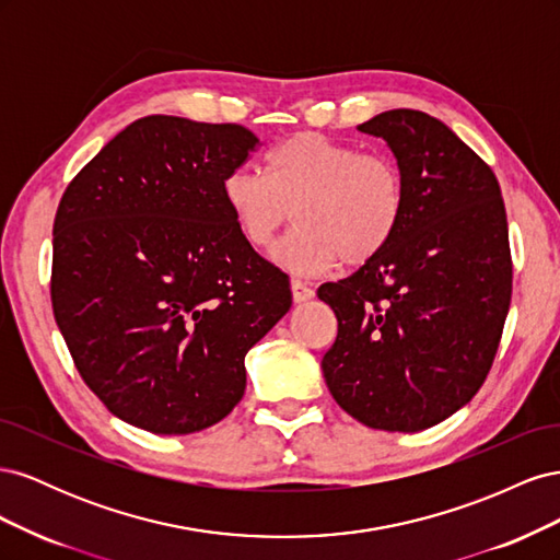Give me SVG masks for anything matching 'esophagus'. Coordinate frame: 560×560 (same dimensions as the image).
<instances>
[{
  "label": "esophagus",
  "mask_w": 560,
  "mask_h": 560,
  "mask_svg": "<svg viewBox=\"0 0 560 560\" xmlns=\"http://www.w3.org/2000/svg\"><path fill=\"white\" fill-rule=\"evenodd\" d=\"M292 296L296 303H303V301H311L315 296V292H313V287H308L306 282L292 280Z\"/></svg>",
  "instance_id": "1"
}]
</instances>
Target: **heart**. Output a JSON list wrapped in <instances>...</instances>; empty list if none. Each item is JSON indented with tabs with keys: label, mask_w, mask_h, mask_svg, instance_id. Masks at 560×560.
<instances>
[{
	"label": "heart",
	"mask_w": 560,
	"mask_h": 560,
	"mask_svg": "<svg viewBox=\"0 0 560 560\" xmlns=\"http://www.w3.org/2000/svg\"><path fill=\"white\" fill-rule=\"evenodd\" d=\"M222 194L241 235L257 249L273 245L296 219L276 259L299 276L329 273L341 261H374L393 243L406 206L393 159L362 154L319 132L282 140L266 156V175L247 167L229 173Z\"/></svg>",
	"instance_id": "1"
}]
</instances>
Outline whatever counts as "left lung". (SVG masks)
Wrapping results in <instances>:
<instances>
[{
  "label": "left lung",
  "instance_id": "obj_1",
  "mask_svg": "<svg viewBox=\"0 0 560 560\" xmlns=\"http://www.w3.org/2000/svg\"><path fill=\"white\" fill-rule=\"evenodd\" d=\"M358 130L395 154L406 206L383 254L317 290L338 319L322 374L362 425L420 432L460 411L495 360L512 301L506 212L493 171L439 118L389 109Z\"/></svg>",
  "mask_w": 560,
  "mask_h": 560
}]
</instances>
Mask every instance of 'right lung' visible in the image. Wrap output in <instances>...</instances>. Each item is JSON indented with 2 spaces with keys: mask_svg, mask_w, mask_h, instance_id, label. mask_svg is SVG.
I'll use <instances>...</instances> for the list:
<instances>
[{
  "mask_svg": "<svg viewBox=\"0 0 560 560\" xmlns=\"http://www.w3.org/2000/svg\"><path fill=\"white\" fill-rule=\"evenodd\" d=\"M259 144L238 124L144 116L67 186L54 224V315L81 378L154 434H191L245 395V354L292 306L222 184Z\"/></svg>",
  "mask_w": 560,
  "mask_h": 560,
  "instance_id": "add662e5",
  "label": "right lung"
}]
</instances>
